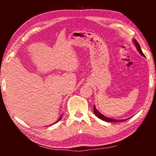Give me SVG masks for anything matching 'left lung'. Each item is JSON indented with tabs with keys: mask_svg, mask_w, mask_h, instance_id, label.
Segmentation results:
<instances>
[{
	"mask_svg": "<svg viewBox=\"0 0 156 156\" xmlns=\"http://www.w3.org/2000/svg\"><path fill=\"white\" fill-rule=\"evenodd\" d=\"M133 43L134 44V45L136 46L137 50H138L140 54L142 56L145 57L144 54H143V52L142 51V49H141L139 43H138V42H137V41L136 40V39H133ZM94 112L95 115H96L98 118H100V120L105 121V122H124V121H126V120L129 119V118H126V119H123V120H117V119H113V118H108V117H107V116L102 115L101 113H100L99 111L96 109V106H95V105H94Z\"/></svg>",
	"mask_w": 156,
	"mask_h": 156,
	"instance_id": "1",
	"label": "left lung"
}]
</instances>
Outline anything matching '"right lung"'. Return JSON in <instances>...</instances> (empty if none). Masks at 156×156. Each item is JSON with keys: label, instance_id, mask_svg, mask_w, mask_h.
Segmentation results:
<instances>
[{"label": "right lung", "instance_id": "add662e5", "mask_svg": "<svg viewBox=\"0 0 156 156\" xmlns=\"http://www.w3.org/2000/svg\"><path fill=\"white\" fill-rule=\"evenodd\" d=\"M61 118H62V115H60V118H59V119H58V120L56 121V122H55L54 123H53V124H52V125H54V124H55V123H57L58 122V121H59V120H60V119H61Z\"/></svg>", "mask_w": 156, "mask_h": 156}]
</instances>
